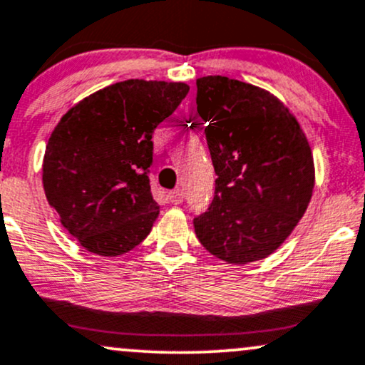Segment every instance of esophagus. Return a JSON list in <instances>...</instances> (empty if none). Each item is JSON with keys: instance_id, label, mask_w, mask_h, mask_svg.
Returning <instances> with one entry per match:
<instances>
[{"instance_id": "obj_1", "label": "esophagus", "mask_w": 365, "mask_h": 365, "mask_svg": "<svg viewBox=\"0 0 365 365\" xmlns=\"http://www.w3.org/2000/svg\"><path fill=\"white\" fill-rule=\"evenodd\" d=\"M170 201L173 202V204H180L183 201V192L180 190V189H176V190H171L170 192Z\"/></svg>"}]
</instances>
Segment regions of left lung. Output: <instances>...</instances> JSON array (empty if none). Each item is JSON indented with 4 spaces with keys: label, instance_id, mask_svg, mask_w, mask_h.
Instances as JSON below:
<instances>
[{
    "label": "left lung",
    "instance_id": "left-lung-1",
    "mask_svg": "<svg viewBox=\"0 0 365 365\" xmlns=\"http://www.w3.org/2000/svg\"><path fill=\"white\" fill-rule=\"evenodd\" d=\"M197 114L215 166V197L194 218L216 258L246 265L289 237L314 190L308 140L280 100L225 76L197 79Z\"/></svg>",
    "mask_w": 365,
    "mask_h": 365
}]
</instances>
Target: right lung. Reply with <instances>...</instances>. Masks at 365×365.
<instances>
[{
	"instance_id": "obj_1",
	"label": "right lung",
	"mask_w": 365,
	"mask_h": 365,
	"mask_svg": "<svg viewBox=\"0 0 365 365\" xmlns=\"http://www.w3.org/2000/svg\"><path fill=\"white\" fill-rule=\"evenodd\" d=\"M187 93L185 83L128 79L86 97L55 126L43 187L88 251L119 256L149 235L159 215L149 180L152 135Z\"/></svg>"
}]
</instances>
